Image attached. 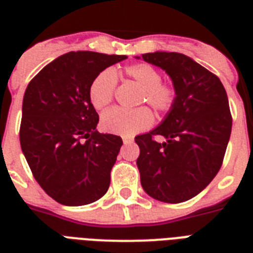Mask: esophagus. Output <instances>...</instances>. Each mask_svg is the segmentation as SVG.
<instances>
[{"label":"esophagus","mask_w":253,"mask_h":253,"mask_svg":"<svg viewBox=\"0 0 253 253\" xmlns=\"http://www.w3.org/2000/svg\"><path fill=\"white\" fill-rule=\"evenodd\" d=\"M123 143H124V144H130V143H133V138L123 137Z\"/></svg>","instance_id":"34e87169"}]
</instances>
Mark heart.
Masks as SVG:
<instances>
[{
    "instance_id": "heart-1",
    "label": "heart",
    "mask_w": 253,
    "mask_h": 253,
    "mask_svg": "<svg viewBox=\"0 0 253 253\" xmlns=\"http://www.w3.org/2000/svg\"><path fill=\"white\" fill-rule=\"evenodd\" d=\"M125 75L134 80L140 87V102H148L157 113H167L176 102V90L171 84L162 82L157 68L148 63L129 64L124 68ZM116 76L113 69H105L93 78L88 88V97L92 106L101 110L114 99ZM153 124V115L147 107L126 110L114 107L102 114L101 126L105 131L133 137L148 129Z\"/></svg>"
}]
</instances>
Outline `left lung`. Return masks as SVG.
Masks as SVG:
<instances>
[{
	"label": "left lung",
	"instance_id": "obj_1",
	"mask_svg": "<svg viewBox=\"0 0 253 253\" xmlns=\"http://www.w3.org/2000/svg\"><path fill=\"white\" fill-rule=\"evenodd\" d=\"M142 58L166 71L177 96L160 126L135 137L140 184L156 200L177 204L203 191L222 167L232 130L227 92L214 73L185 54ZM156 135L167 142L158 143Z\"/></svg>",
	"mask_w": 253,
	"mask_h": 253
}]
</instances>
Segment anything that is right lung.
<instances>
[{
	"label": "right lung",
	"mask_w": 253,
	"mask_h": 253,
	"mask_svg": "<svg viewBox=\"0 0 253 253\" xmlns=\"http://www.w3.org/2000/svg\"><path fill=\"white\" fill-rule=\"evenodd\" d=\"M126 55L69 51L44 67L26 87L20 144L33 176L59 204H91L106 194L122 138L96 130L88 97L93 78Z\"/></svg>",
	"instance_id": "obj_1"
}]
</instances>
